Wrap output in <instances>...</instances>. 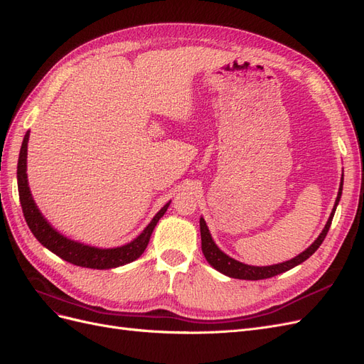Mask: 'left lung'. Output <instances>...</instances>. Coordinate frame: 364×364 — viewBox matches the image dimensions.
I'll return each mask as SVG.
<instances>
[{
  "mask_svg": "<svg viewBox=\"0 0 364 364\" xmlns=\"http://www.w3.org/2000/svg\"><path fill=\"white\" fill-rule=\"evenodd\" d=\"M341 190H343V176H341L340 188H338V194H337V199H336V205L333 208V213H331V215H329L328 222H326V225H325V228L322 230V234L318 235L314 243L310 247H308L306 250H304L301 255L294 257L290 261H285V262H281V264H274V266L257 267V266H247V264H243V262H240V261H237L234 258H230V257L226 255V253H223L222 250H220L215 246V243H214L213 238H211V234H209L205 220L200 218V235H202V252H203V255H205L206 261L211 264V266L215 270L226 274V277L237 278V279H249V281L267 279V278H272V277H277V274H279V273L287 272V270L296 267L297 264H301L305 259L310 258L313 253L318 249V246L322 245V241L325 240L328 230H329V226H331L333 217H334V213H336V208H337V205L340 202Z\"/></svg>",
  "mask_w": 364,
  "mask_h": 364,
  "instance_id": "8db88e82",
  "label": "left lung"
}]
</instances>
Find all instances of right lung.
<instances>
[{
    "mask_svg": "<svg viewBox=\"0 0 364 364\" xmlns=\"http://www.w3.org/2000/svg\"><path fill=\"white\" fill-rule=\"evenodd\" d=\"M28 132L24 136L23 146H21L19 159H18V191H19V202L23 206V213L26 217V222L30 230L38 238L41 245L46 246L53 253H56L62 259L68 261L74 266L87 267V269H112L123 266V264L135 261L142 255L146 250L150 235L155 229L159 218L167 211L170 203L165 205L161 211L153 217L149 226L142 230V234L136 237L132 243L115 247V249H97L91 246H85L77 243V241L68 240L67 237L60 235L54 230L46 218L42 217L39 209L33 200L30 194L28 182H27V142H28Z\"/></svg>",
    "mask_w": 364,
    "mask_h": 364,
    "instance_id": "right-lung-1",
    "label": "right lung"
}]
</instances>
